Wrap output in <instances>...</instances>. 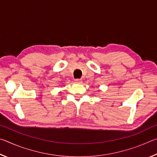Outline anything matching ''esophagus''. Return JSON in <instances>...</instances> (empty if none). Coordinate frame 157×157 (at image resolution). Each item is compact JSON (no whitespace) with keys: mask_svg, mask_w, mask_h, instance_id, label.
<instances>
[{"mask_svg":"<svg viewBox=\"0 0 157 157\" xmlns=\"http://www.w3.org/2000/svg\"><path fill=\"white\" fill-rule=\"evenodd\" d=\"M75 81L76 83H78V84L82 83V79H75Z\"/></svg>","mask_w":157,"mask_h":157,"instance_id":"esophagus-1","label":"esophagus"}]
</instances>
